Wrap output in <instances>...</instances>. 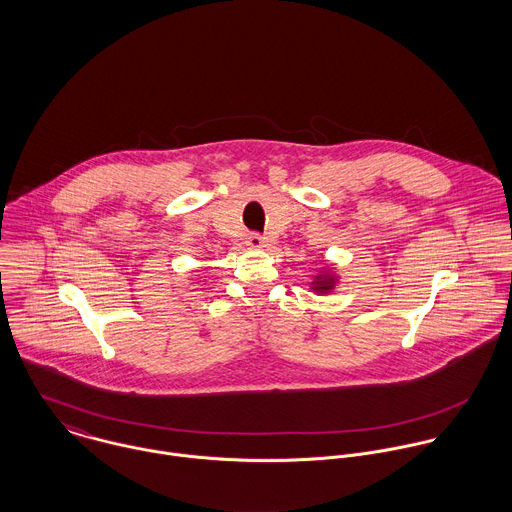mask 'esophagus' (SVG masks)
<instances>
[{"label":"esophagus","mask_w":512,"mask_h":512,"mask_svg":"<svg viewBox=\"0 0 512 512\" xmlns=\"http://www.w3.org/2000/svg\"><path fill=\"white\" fill-rule=\"evenodd\" d=\"M246 244H248L250 248H254V250H260V248L266 246V238H264L262 234H258V232H252V234H248Z\"/></svg>","instance_id":"34e87169"}]
</instances>
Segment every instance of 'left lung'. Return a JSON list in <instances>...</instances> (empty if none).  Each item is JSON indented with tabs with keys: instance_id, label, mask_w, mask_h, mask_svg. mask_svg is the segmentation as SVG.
<instances>
[{
	"instance_id": "8db88e82",
	"label": "left lung",
	"mask_w": 512,
	"mask_h": 512,
	"mask_svg": "<svg viewBox=\"0 0 512 512\" xmlns=\"http://www.w3.org/2000/svg\"><path fill=\"white\" fill-rule=\"evenodd\" d=\"M333 286H335V278L331 274H321V276H317V280L313 284V290L315 292L327 293L333 290Z\"/></svg>"
}]
</instances>
